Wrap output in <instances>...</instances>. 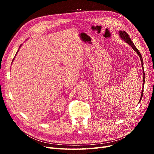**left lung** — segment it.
I'll return each mask as SVG.
<instances>
[{
  "label": "left lung",
  "instance_id": "obj_1",
  "mask_svg": "<svg viewBox=\"0 0 154 154\" xmlns=\"http://www.w3.org/2000/svg\"><path fill=\"white\" fill-rule=\"evenodd\" d=\"M118 35L120 37V38L123 40L124 42H125L126 43H127L128 45H130L131 46L132 48L133 49V50L136 52L139 58L141 60V66H142V69H143V88H142V90H141V97H140V100H139V102H138V104L140 103V101L142 99L143 97V89H144V80H145V76H144V69H143V58L141 55L140 52H139V50L136 48V46L134 44V43L132 42V41L130 39V36H128V35L126 32L125 31H118Z\"/></svg>",
  "mask_w": 154,
  "mask_h": 154
}]
</instances>
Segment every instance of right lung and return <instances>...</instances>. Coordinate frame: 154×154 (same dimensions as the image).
I'll return each instance as SVG.
<instances>
[{
  "label": "right lung",
  "instance_id": "1",
  "mask_svg": "<svg viewBox=\"0 0 154 154\" xmlns=\"http://www.w3.org/2000/svg\"><path fill=\"white\" fill-rule=\"evenodd\" d=\"M22 44H21V45H20V47H19V48H18V51H17V53H16V54H15V57H14V58H13V61H12V63H13V60H15V57H16V55H17V54L18 53V51H19V49L20 48V47H21V46H22Z\"/></svg>",
  "mask_w": 154,
  "mask_h": 154
}]
</instances>
